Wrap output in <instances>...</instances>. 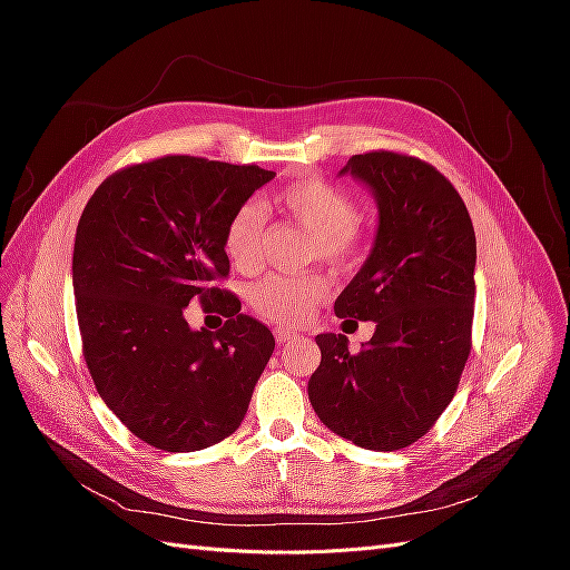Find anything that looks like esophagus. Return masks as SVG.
I'll use <instances>...</instances> for the list:
<instances>
[{
  "label": "esophagus",
  "instance_id": "obj_1",
  "mask_svg": "<svg viewBox=\"0 0 570 570\" xmlns=\"http://www.w3.org/2000/svg\"><path fill=\"white\" fill-rule=\"evenodd\" d=\"M275 340L278 342H292L295 337H299L295 331H287V327H275Z\"/></svg>",
  "mask_w": 570,
  "mask_h": 570
}]
</instances>
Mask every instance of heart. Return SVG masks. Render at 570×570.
<instances>
[{
    "instance_id": "obj_1",
    "label": "heart",
    "mask_w": 570,
    "mask_h": 570,
    "mask_svg": "<svg viewBox=\"0 0 570 570\" xmlns=\"http://www.w3.org/2000/svg\"><path fill=\"white\" fill-rule=\"evenodd\" d=\"M278 212L297 220L316 235L314 256L325 264L344 268L364 252V235L358 230V204L335 183L306 176L281 187L273 197ZM266 216L256 202L239 204L226 223L223 249L239 271H256L262 264ZM331 289L323 275L285 278L268 275L249 287V304L258 316L275 323H302Z\"/></svg>"
}]
</instances>
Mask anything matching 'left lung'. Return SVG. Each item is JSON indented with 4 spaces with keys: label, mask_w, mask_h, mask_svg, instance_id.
I'll return each mask as SVG.
<instances>
[{
    "label": "left lung",
    "mask_w": 570,
    "mask_h": 570,
    "mask_svg": "<svg viewBox=\"0 0 570 570\" xmlns=\"http://www.w3.org/2000/svg\"><path fill=\"white\" fill-rule=\"evenodd\" d=\"M342 174L373 193L377 233L335 314L373 321L375 333L356 354L344 335H318L308 400L340 438L394 452L423 438L459 387L471 354L475 233L454 185L416 157L354 154Z\"/></svg>",
    "instance_id": "obj_1"
}]
</instances>
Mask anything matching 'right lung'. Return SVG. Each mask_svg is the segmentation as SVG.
<instances>
[{
	"label": "right lung",
	"instance_id": "add662e5",
	"mask_svg": "<svg viewBox=\"0 0 570 570\" xmlns=\"http://www.w3.org/2000/svg\"><path fill=\"white\" fill-rule=\"evenodd\" d=\"M275 174L199 157L116 170L80 216L73 292L85 364L132 435L164 452H197L233 435L273 354L264 323L214 287L230 262L226 223ZM199 301L229 321L186 325Z\"/></svg>",
	"mask_w": 570,
	"mask_h": 570
}]
</instances>
